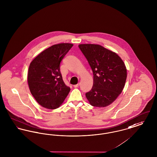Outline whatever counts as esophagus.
<instances>
[{
  "label": "esophagus",
  "mask_w": 157,
  "mask_h": 157,
  "mask_svg": "<svg viewBox=\"0 0 157 157\" xmlns=\"http://www.w3.org/2000/svg\"><path fill=\"white\" fill-rule=\"evenodd\" d=\"M79 86V83H78V84H76V85H74V88H78V86Z\"/></svg>",
  "instance_id": "1"
}]
</instances>
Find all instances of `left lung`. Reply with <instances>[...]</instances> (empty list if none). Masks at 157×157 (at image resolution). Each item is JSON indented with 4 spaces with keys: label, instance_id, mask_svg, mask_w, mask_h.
Returning <instances> with one entry per match:
<instances>
[{
    "label": "left lung",
    "instance_id": "1",
    "mask_svg": "<svg viewBox=\"0 0 157 157\" xmlns=\"http://www.w3.org/2000/svg\"><path fill=\"white\" fill-rule=\"evenodd\" d=\"M94 75L92 89L85 94L90 104L97 107L109 105L122 92L127 78L123 61L116 53L92 44H79Z\"/></svg>",
    "mask_w": 157,
    "mask_h": 157
}]
</instances>
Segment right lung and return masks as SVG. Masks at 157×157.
<instances>
[{
    "label": "right lung",
    "instance_id": "add662e5",
    "mask_svg": "<svg viewBox=\"0 0 157 157\" xmlns=\"http://www.w3.org/2000/svg\"><path fill=\"white\" fill-rule=\"evenodd\" d=\"M72 46L70 43L55 44L40 53L29 65L30 92L44 108L56 109L60 107L71 90L63 81L60 63Z\"/></svg>",
    "mask_w": 157,
    "mask_h": 157
}]
</instances>
